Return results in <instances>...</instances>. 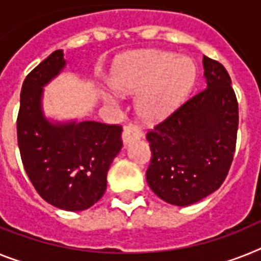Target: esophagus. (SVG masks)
Listing matches in <instances>:
<instances>
[{
	"label": "esophagus",
	"mask_w": 261,
	"mask_h": 261,
	"mask_svg": "<svg viewBox=\"0 0 261 261\" xmlns=\"http://www.w3.org/2000/svg\"><path fill=\"white\" fill-rule=\"evenodd\" d=\"M142 137V130L137 124L134 123H127L123 127V133H122V139H123L124 143H128V142L138 139V138Z\"/></svg>",
	"instance_id": "34e87169"
}]
</instances>
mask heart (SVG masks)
Listing matches in <instances>:
<instances>
[{"label": "heart", "instance_id": "1", "mask_svg": "<svg viewBox=\"0 0 261 261\" xmlns=\"http://www.w3.org/2000/svg\"><path fill=\"white\" fill-rule=\"evenodd\" d=\"M194 65L186 58L161 50H146L131 56L118 67L113 85L122 93H137V109L144 119L164 117L191 89ZM111 103L113 94H106Z\"/></svg>", "mask_w": 261, "mask_h": 261}]
</instances>
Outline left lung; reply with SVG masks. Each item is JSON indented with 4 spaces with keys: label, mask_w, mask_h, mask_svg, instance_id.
I'll return each instance as SVG.
<instances>
[{
    "label": "left lung",
    "mask_w": 261,
    "mask_h": 261,
    "mask_svg": "<svg viewBox=\"0 0 261 261\" xmlns=\"http://www.w3.org/2000/svg\"><path fill=\"white\" fill-rule=\"evenodd\" d=\"M207 86L146 135L150 188L162 200L188 205L223 185L233 161L239 106L222 63L203 57Z\"/></svg>",
    "instance_id": "obj_1"
}]
</instances>
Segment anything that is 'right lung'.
Listing matches in <instances>:
<instances>
[{
  "mask_svg": "<svg viewBox=\"0 0 261 261\" xmlns=\"http://www.w3.org/2000/svg\"><path fill=\"white\" fill-rule=\"evenodd\" d=\"M65 65L63 51L56 50L28 74L21 89L17 139L23 168L39 196L61 210L83 211L106 191L107 171L123 144L122 126L46 119L42 87Z\"/></svg>",
  "mask_w": 261,
  "mask_h": 261,
  "instance_id": "1",
  "label": "right lung"
}]
</instances>
